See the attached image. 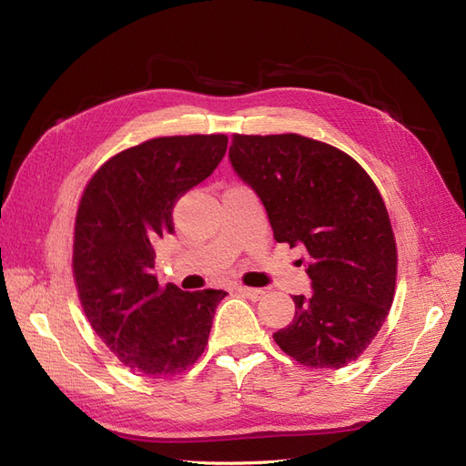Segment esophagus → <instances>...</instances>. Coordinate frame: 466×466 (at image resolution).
I'll return each instance as SVG.
<instances>
[{
    "label": "esophagus",
    "instance_id": "34e87169",
    "mask_svg": "<svg viewBox=\"0 0 466 466\" xmlns=\"http://www.w3.org/2000/svg\"><path fill=\"white\" fill-rule=\"evenodd\" d=\"M238 293L245 295V298H248L250 301H258L264 298V289H258V288H247V286H237L235 288Z\"/></svg>",
    "mask_w": 466,
    "mask_h": 466
}]
</instances>
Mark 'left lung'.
Wrapping results in <instances>:
<instances>
[{"instance_id":"obj_1","label":"left lung","mask_w":466,"mask_h":466,"mask_svg":"<svg viewBox=\"0 0 466 466\" xmlns=\"http://www.w3.org/2000/svg\"><path fill=\"white\" fill-rule=\"evenodd\" d=\"M229 161L258 194L276 241L305 250L313 295H295L276 344L307 368H344L383 327L397 284V243L375 182L344 151L299 134H235Z\"/></svg>"}]
</instances>
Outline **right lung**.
Listing matches in <instances>:
<instances>
[{
    "label": "right lung",
    "instance_id": "right-lung-1",
    "mask_svg": "<svg viewBox=\"0 0 466 466\" xmlns=\"http://www.w3.org/2000/svg\"><path fill=\"white\" fill-rule=\"evenodd\" d=\"M228 136L155 137L108 159L76 216L74 278L93 330L132 371L161 379L202 356L223 289L159 286L153 245L175 233L173 208L223 159Z\"/></svg>",
    "mask_w": 466,
    "mask_h": 466
}]
</instances>
